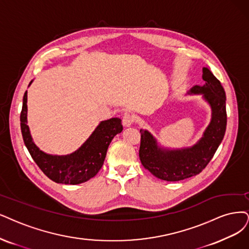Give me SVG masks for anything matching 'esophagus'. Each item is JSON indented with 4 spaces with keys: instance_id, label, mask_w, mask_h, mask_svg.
I'll list each match as a JSON object with an SVG mask.
<instances>
[{
    "instance_id": "34e87169",
    "label": "esophagus",
    "mask_w": 249,
    "mask_h": 249,
    "mask_svg": "<svg viewBox=\"0 0 249 249\" xmlns=\"http://www.w3.org/2000/svg\"><path fill=\"white\" fill-rule=\"evenodd\" d=\"M122 122L125 126H130L135 122V117L131 113H125L122 119Z\"/></svg>"
}]
</instances>
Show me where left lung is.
I'll return each mask as SVG.
<instances>
[{
  "label": "left lung",
  "mask_w": 249,
  "mask_h": 249,
  "mask_svg": "<svg viewBox=\"0 0 249 249\" xmlns=\"http://www.w3.org/2000/svg\"><path fill=\"white\" fill-rule=\"evenodd\" d=\"M202 71L205 85L193 87L190 92L203 94L213 109V118L203 137L195 145L173 151L162 149L150 132L141 130V162L145 169L160 179L178 181L197 176L213 159L224 139L227 127L226 92L207 68H203Z\"/></svg>",
  "instance_id": "8db88e82"
}]
</instances>
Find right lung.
<instances>
[{
    "label": "right lung",
    "mask_w": 249,
    "mask_h": 249,
    "mask_svg": "<svg viewBox=\"0 0 249 249\" xmlns=\"http://www.w3.org/2000/svg\"><path fill=\"white\" fill-rule=\"evenodd\" d=\"M32 83V82H31ZM30 83V84H31ZM27 92L23 95L20 113V127L24 144L32 158L44 174L51 180L64 185H78L95 177L103 167L108 145L118 133L123 130L121 120L112 118L103 121L81 148L67 156L45 154L36 146L26 122Z\"/></svg>",
    "instance_id": "1"
}]
</instances>
